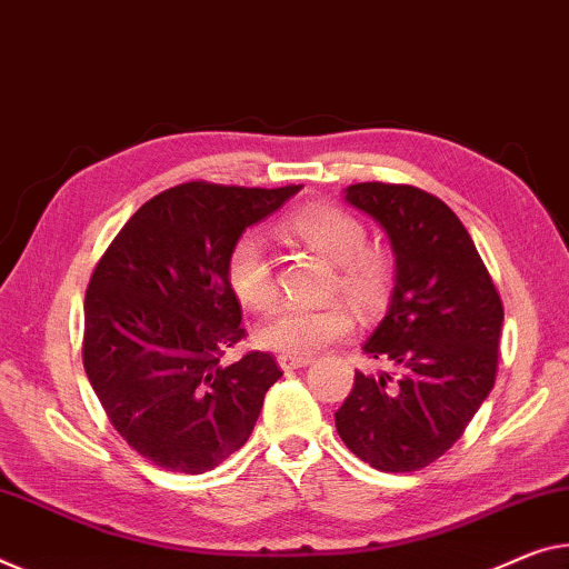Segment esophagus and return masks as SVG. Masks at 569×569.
Returning <instances> with one entry per match:
<instances>
[{
  "instance_id": "esophagus-1",
  "label": "esophagus",
  "mask_w": 569,
  "mask_h": 569,
  "mask_svg": "<svg viewBox=\"0 0 569 569\" xmlns=\"http://www.w3.org/2000/svg\"><path fill=\"white\" fill-rule=\"evenodd\" d=\"M277 363L282 366L284 371H292V369H302V366L312 363L310 356H287V353H279L277 356Z\"/></svg>"
}]
</instances>
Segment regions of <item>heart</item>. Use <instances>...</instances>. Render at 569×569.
Here are the masks:
<instances>
[{
    "label": "heart",
    "mask_w": 569,
    "mask_h": 569,
    "mask_svg": "<svg viewBox=\"0 0 569 569\" xmlns=\"http://www.w3.org/2000/svg\"><path fill=\"white\" fill-rule=\"evenodd\" d=\"M284 231L328 264L336 267L338 287L358 310L371 315L387 308L395 290V261L389 251L366 247V229L343 208L312 203L284 218ZM226 282L247 310L264 312L277 302L272 259L261 239L243 233L226 257ZM353 328V312L346 302L315 308L287 305L257 330L259 343L287 356H312Z\"/></svg>",
    "instance_id": "heart-1"
}]
</instances>
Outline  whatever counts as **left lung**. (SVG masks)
I'll return each instance as SVG.
<instances>
[{
    "mask_svg": "<svg viewBox=\"0 0 569 569\" xmlns=\"http://www.w3.org/2000/svg\"><path fill=\"white\" fill-rule=\"evenodd\" d=\"M348 206L381 226L395 254L389 310L363 343L395 376L356 371L336 430L381 473H412L456 445L498 366L503 305L460 218L425 190L358 182Z\"/></svg>",
    "mask_w": 569,
    "mask_h": 569,
    "instance_id": "1",
    "label": "left lung"
}]
</instances>
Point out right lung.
Instances as JSON below:
<instances>
[{"label":"right lung","instance_id":"obj_1","mask_svg":"<svg viewBox=\"0 0 569 569\" xmlns=\"http://www.w3.org/2000/svg\"><path fill=\"white\" fill-rule=\"evenodd\" d=\"M300 188H170L129 218L96 264L83 369L113 430L154 466L206 473L254 430L282 371L259 351L221 361L247 336L226 257Z\"/></svg>","mask_w":569,"mask_h":569}]
</instances>
